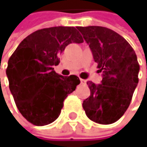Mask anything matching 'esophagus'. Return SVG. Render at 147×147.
Returning a JSON list of instances; mask_svg holds the SVG:
<instances>
[{
  "label": "esophagus",
  "mask_w": 147,
  "mask_h": 147,
  "mask_svg": "<svg viewBox=\"0 0 147 147\" xmlns=\"http://www.w3.org/2000/svg\"><path fill=\"white\" fill-rule=\"evenodd\" d=\"M80 83H81L82 84H86V80H84V79H82V78H80Z\"/></svg>",
  "instance_id": "34e87169"
}]
</instances>
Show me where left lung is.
Wrapping results in <instances>:
<instances>
[{
	"instance_id": "1",
	"label": "left lung",
	"mask_w": 147,
	"mask_h": 147,
	"mask_svg": "<svg viewBox=\"0 0 147 147\" xmlns=\"http://www.w3.org/2000/svg\"><path fill=\"white\" fill-rule=\"evenodd\" d=\"M89 45L101 84L88 81L91 95L83 102L90 120L110 124L123 115L138 83L139 64L131 46L120 34L102 26L77 27Z\"/></svg>"
}]
</instances>
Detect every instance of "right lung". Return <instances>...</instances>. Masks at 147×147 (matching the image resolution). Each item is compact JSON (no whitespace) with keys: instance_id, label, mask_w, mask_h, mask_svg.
<instances>
[{"instance_id":"right-lung-1","label":"right lung","mask_w":147,"mask_h":147,"mask_svg":"<svg viewBox=\"0 0 147 147\" xmlns=\"http://www.w3.org/2000/svg\"><path fill=\"white\" fill-rule=\"evenodd\" d=\"M82 42L75 27L44 28L27 36L12 54L6 69L9 90L28 122L43 126L58 118L64 100L80 80L75 75H58L53 67L69 44Z\"/></svg>"}]
</instances>
